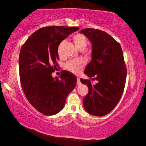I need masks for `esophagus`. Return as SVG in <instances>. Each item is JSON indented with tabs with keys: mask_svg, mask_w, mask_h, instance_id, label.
<instances>
[{
	"mask_svg": "<svg viewBox=\"0 0 146 146\" xmlns=\"http://www.w3.org/2000/svg\"><path fill=\"white\" fill-rule=\"evenodd\" d=\"M77 85H81V81H80V78H77Z\"/></svg>",
	"mask_w": 146,
	"mask_h": 146,
	"instance_id": "obj_1",
	"label": "esophagus"
}]
</instances>
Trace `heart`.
<instances>
[{
  "label": "heart",
  "instance_id": "obj_1",
  "mask_svg": "<svg viewBox=\"0 0 146 146\" xmlns=\"http://www.w3.org/2000/svg\"><path fill=\"white\" fill-rule=\"evenodd\" d=\"M73 42L74 43L76 47L80 50H84L87 45V38L85 35L82 34H77L74 36L72 38ZM85 65V62L81 59H76L68 61L65 65L66 70L72 73L80 74Z\"/></svg>",
  "mask_w": 146,
  "mask_h": 146
}]
</instances>
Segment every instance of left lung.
<instances>
[{
    "mask_svg": "<svg viewBox=\"0 0 146 146\" xmlns=\"http://www.w3.org/2000/svg\"><path fill=\"white\" fill-rule=\"evenodd\" d=\"M80 33L92 46V60L84 73L98 81L92 85L89 80L80 79L88 88L83 106L88 113L102 117L113 110L123 94L127 75L123 52L119 43L103 31L87 28Z\"/></svg>",
    "mask_w": 146,
    "mask_h": 146,
    "instance_id": "left-lung-1",
    "label": "left lung"
}]
</instances>
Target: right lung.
Returning a JSON list of instances; mask_svg holds the SVG:
<instances>
[{
    "label": "right lung",
    "instance_id": "add662e5",
    "mask_svg": "<svg viewBox=\"0 0 146 146\" xmlns=\"http://www.w3.org/2000/svg\"><path fill=\"white\" fill-rule=\"evenodd\" d=\"M78 27L49 26L37 30L22 45L19 72L22 90L30 104L40 113L53 115L60 112L75 88L77 78L63 71L60 79L52 73L58 66V46Z\"/></svg>",
    "mask_w": 146,
    "mask_h": 146
}]
</instances>
